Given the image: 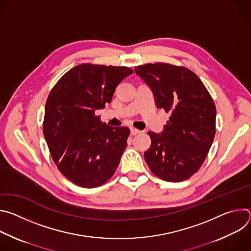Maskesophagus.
I'll list each match as a JSON object with an SVG mask.
<instances>
[{"instance_id": "1", "label": "esophagus", "mask_w": 251, "mask_h": 251, "mask_svg": "<svg viewBox=\"0 0 251 251\" xmlns=\"http://www.w3.org/2000/svg\"><path fill=\"white\" fill-rule=\"evenodd\" d=\"M139 133H141V131L140 130H138V129H136V128H131V135H137V134H139Z\"/></svg>"}]
</instances>
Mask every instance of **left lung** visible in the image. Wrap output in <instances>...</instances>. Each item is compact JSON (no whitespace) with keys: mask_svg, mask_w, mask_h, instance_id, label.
<instances>
[{"mask_svg":"<svg viewBox=\"0 0 251 251\" xmlns=\"http://www.w3.org/2000/svg\"><path fill=\"white\" fill-rule=\"evenodd\" d=\"M135 73L153 91L158 108L170 113L163 132H148L152 143L144 153L146 163L164 181H185L201 168L212 144L216 105L186 67L157 62L136 66Z\"/></svg>","mask_w":251,"mask_h":251,"instance_id":"8db88e82","label":"left lung"}]
</instances>
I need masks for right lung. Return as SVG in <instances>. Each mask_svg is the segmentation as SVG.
Wrapping results in <instances>:
<instances>
[{"label": "right lung", "mask_w": 251, "mask_h": 251, "mask_svg": "<svg viewBox=\"0 0 251 251\" xmlns=\"http://www.w3.org/2000/svg\"><path fill=\"white\" fill-rule=\"evenodd\" d=\"M133 70L90 63L71 68L51 89L44 135L60 173L82 188L103 185L114 175L130 129L102 123L95 111L111 102L117 85Z\"/></svg>", "instance_id": "right-lung-1"}]
</instances>
